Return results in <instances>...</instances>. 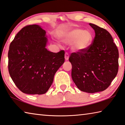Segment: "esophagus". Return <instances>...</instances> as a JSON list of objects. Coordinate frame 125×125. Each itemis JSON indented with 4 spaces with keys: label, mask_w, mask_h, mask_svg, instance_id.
<instances>
[{
    "label": "esophagus",
    "mask_w": 125,
    "mask_h": 125,
    "mask_svg": "<svg viewBox=\"0 0 125 125\" xmlns=\"http://www.w3.org/2000/svg\"><path fill=\"white\" fill-rule=\"evenodd\" d=\"M69 53L68 52H65V60L67 61L69 59Z\"/></svg>",
    "instance_id": "esophagus-1"
}]
</instances>
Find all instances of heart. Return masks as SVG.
<instances>
[{
  "mask_svg": "<svg viewBox=\"0 0 125 125\" xmlns=\"http://www.w3.org/2000/svg\"><path fill=\"white\" fill-rule=\"evenodd\" d=\"M93 40V35L90 31L74 29L68 31L64 37V42L73 43L72 49L76 52H83L90 46Z\"/></svg>",
  "mask_w": 125,
  "mask_h": 125,
  "instance_id": "1",
  "label": "heart"
}]
</instances>
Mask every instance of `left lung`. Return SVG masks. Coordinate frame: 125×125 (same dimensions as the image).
I'll list each match as a JSON object with an SVG mask.
<instances>
[{"instance_id":"8db88e82","label":"left lung","mask_w":125,"mask_h":125,"mask_svg":"<svg viewBox=\"0 0 125 125\" xmlns=\"http://www.w3.org/2000/svg\"><path fill=\"white\" fill-rule=\"evenodd\" d=\"M89 24L95 31L92 44L84 51L72 53L69 61L72 65V79L77 87L93 94L106 90L116 77L119 51L106 29Z\"/></svg>"}]
</instances>
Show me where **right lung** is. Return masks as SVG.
Returning <instances> with one entry per match:
<instances>
[{
  "instance_id": "add662e5",
  "label": "right lung",
  "mask_w": 125,
  "mask_h": 125,
  "mask_svg": "<svg viewBox=\"0 0 125 125\" xmlns=\"http://www.w3.org/2000/svg\"><path fill=\"white\" fill-rule=\"evenodd\" d=\"M45 34L46 31L38 25H28L20 30L9 46V74L24 94H45L56 72L64 62V50L54 53L45 48Z\"/></svg>"
}]
</instances>
